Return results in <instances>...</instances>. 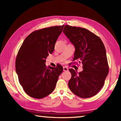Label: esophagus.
Wrapping results in <instances>:
<instances>
[{
    "mask_svg": "<svg viewBox=\"0 0 121 121\" xmlns=\"http://www.w3.org/2000/svg\"><path fill=\"white\" fill-rule=\"evenodd\" d=\"M69 70V69L66 66H64L63 67V71H67Z\"/></svg>",
    "mask_w": 121,
    "mask_h": 121,
    "instance_id": "obj_1",
    "label": "esophagus"
}]
</instances>
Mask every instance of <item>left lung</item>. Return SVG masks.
I'll return each instance as SVG.
<instances>
[{
	"label": "left lung",
	"instance_id": "8db88e82",
	"mask_svg": "<svg viewBox=\"0 0 121 121\" xmlns=\"http://www.w3.org/2000/svg\"><path fill=\"white\" fill-rule=\"evenodd\" d=\"M63 32L75 48L73 61L83 64V71L70 69L71 91L83 98L96 95L103 87L109 72L106 48L101 39L84 28L66 25Z\"/></svg>",
	"mask_w": 121,
	"mask_h": 121
}]
</instances>
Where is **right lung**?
Listing matches in <instances>:
<instances>
[{
	"label": "right lung",
	"mask_w": 121,
	"mask_h": 121,
	"mask_svg": "<svg viewBox=\"0 0 121 121\" xmlns=\"http://www.w3.org/2000/svg\"><path fill=\"white\" fill-rule=\"evenodd\" d=\"M65 25L36 30L25 38L18 51L15 70L20 84L30 97L43 98L55 89L63 67L46 66V59L52 53Z\"/></svg>",
	"instance_id": "obj_1"
}]
</instances>
